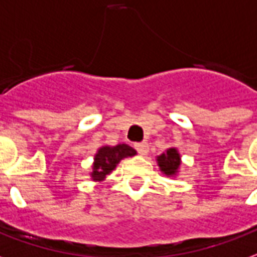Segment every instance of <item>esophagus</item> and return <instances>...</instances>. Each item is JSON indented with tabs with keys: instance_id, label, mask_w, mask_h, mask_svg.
I'll list each match as a JSON object with an SVG mask.
<instances>
[{
	"instance_id": "34e87169",
	"label": "esophagus",
	"mask_w": 257,
	"mask_h": 257,
	"mask_svg": "<svg viewBox=\"0 0 257 257\" xmlns=\"http://www.w3.org/2000/svg\"><path fill=\"white\" fill-rule=\"evenodd\" d=\"M134 148H136L137 152H138L140 155H142V156H145V155L148 153V151H149V145H148V142H138V144L134 145Z\"/></svg>"
}]
</instances>
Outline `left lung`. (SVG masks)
<instances>
[{
    "label": "left lung",
    "mask_w": 257,
    "mask_h": 257,
    "mask_svg": "<svg viewBox=\"0 0 257 257\" xmlns=\"http://www.w3.org/2000/svg\"><path fill=\"white\" fill-rule=\"evenodd\" d=\"M159 167L166 175H175L178 172V168L181 166V156L175 148H170L166 153H163L157 157Z\"/></svg>",
    "instance_id": "1"
}]
</instances>
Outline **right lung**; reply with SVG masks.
Returning <instances> with one entry per match:
<instances>
[{
  "label": "right lung",
  "mask_w": 257,
  "mask_h": 257,
  "mask_svg": "<svg viewBox=\"0 0 257 257\" xmlns=\"http://www.w3.org/2000/svg\"><path fill=\"white\" fill-rule=\"evenodd\" d=\"M136 153L137 152L126 144H120L116 147L100 148L94 157L91 178L94 181H102L108 174H110L112 170H115L116 164L120 162L121 159L134 156Z\"/></svg>",
  "instance_id": "obj_1"
}]
</instances>
